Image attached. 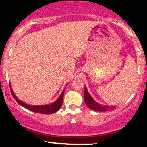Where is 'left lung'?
Instances as JSON below:
<instances>
[{
	"instance_id": "1",
	"label": "left lung",
	"mask_w": 147,
	"mask_h": 147,
	"mask_svg": "<svg viewBox=\"0 0 147 147\" xmlns=\"http://www.w3.org/2000/svg\"><path fill=\"white\" fill-rule=\"evenodd\" d=\"M84 101H85L86 104L92 110L99 111V112H104V111H107L111 109H114L115 106H109L106 105H102L97 103L92 99V97L90 95V94L88 92L86 88H84Z\"/></svg>"
}]
</instances>
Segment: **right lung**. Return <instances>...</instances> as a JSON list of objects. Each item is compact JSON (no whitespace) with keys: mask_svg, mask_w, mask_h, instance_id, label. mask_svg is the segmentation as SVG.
Listing matches in <instances>:
<instances>
[{"mask_svg":"<svg viewBox=\"0 0 147 147\" xmlns=\"http://www.w3.org/2000/svg\"><path fill=\"white\" fill-rule=\"evenodd\" d=\"M10 90H11V93L13 97L15 99V100L18 102V104L23 106L25 109H28V110L33 111L34 113H41V114H52L55 113L58 110H59L61 106L62 105V103H63V93L64 90L62 92V93L61 94L60 97H59L58 99L55 102L52 103L51 104H48V105H44V106H32L30 105V104H27L25 103H23L21 102V101L18 99L17 97H16V95H14V92L12 91L11 86H10Z\"/></svg>","mask_w":147,"mask_h":147,"instance_id":"right-lung-1","label":"right lung"}]
</instances>
